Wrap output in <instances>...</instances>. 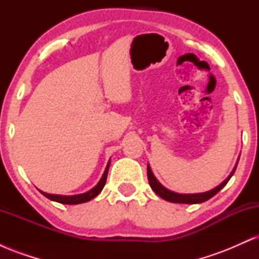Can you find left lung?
Masks as SVG:
<instances>
[{
	"instance_id": "1",
	"label": "left lung",
	"mask_w": 259,
	"mask_h": 259,
	"mask_svg": "<svg viewBox=\"0 0 259 259\" xmlns=\"http://www.w3.org/2000/svg\"><path fill=\"white\" fill-rule=\"evenodd\" d=\"M239 162V159H237ZM237 167V163L235 164V167L233 169L229 177L223 181L222 184H219L218 186H215L214 189L209 190V191L206 192H200V194H178V192L171 191V190H168L167 187H164L162 184L157 180V178L154 177V174L151 170L150 164H147V178H148V183H150L151 189L156 192L159 197H162L163 200L168 201V202H173V203H189V204H195V203H202V202L209 200L212 198L213 196L218 194L219 191L228 184V181L230 180V178L233 177L235 173V169Z\"/></svg>"
}]
</instances>
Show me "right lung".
Returning <instances> with one entry per match:
<instances>
[{
	"label": "right lung",
	"mask_w": 259,
	"mask_h": 259,
	"mask_svg": "<svg viewBox=\"0 0 259 259\" xmlns=\"http://www.w3.org/2000/svg\"><path fill=\"white\" fill-rule=\"evenodd\" d=\"M109 163H111V160H109L108 164H107L105 171H103L102 177H101V179H100L99 183H97V185L92 187V189L89 190V191L84 192V194L64 196V195L47 194V192L41 191V190H40V192L45 196V197L50 198L51 201L58 202V203H63V204H79V203H84V202H89L90 200H92V198L96 197V196L99 195L101 191H102L103 186L106 185L107 174H108V169H109Z\"/></svg>",
	"instance_id": "1"
}]
</instances>
